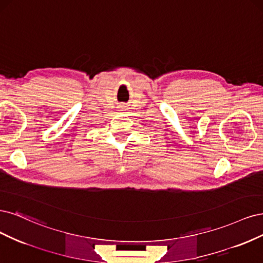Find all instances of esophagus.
<instances>
[{
  "instance_id": "esophagus-1",
  "label": "esophagus",
  "mask_w": 263,
  "mask_h": 263,
  "mask_svg": "<svg viewBox=\"0 0 263 263\" xmlns=\"http://www.w3.org/2000/svg\"><path fill=\"white\" fill-rule=\"evenodd\" d=\"M124 108H125L124 106H120V109H124Z\"/></svg>"
}]
</instances>
